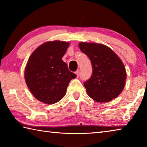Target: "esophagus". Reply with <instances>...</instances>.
Instances as JSON below:
<instances>
[{
	"instance_id": "esophagus-1",
	"label": "esophagus",
	"mask_w": 147,
	"mask_h": 147,
	"mask_svg": "<svg viewBox=\"0 0 147 147\" xmlns=\"http://www.w3.org/2000/svg\"><path fill=\"white\" fill-rule=\"evenodd\" d=\"M76 77H78L79 76V73H80V71L79 70H77L76 71Z\"/></svg>"
}]
</instances>
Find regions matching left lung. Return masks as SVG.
<instances>
[{"label": "left lung", "mask_w": 147, "mask_h": 147, "mask_svg": "<svg viewBox=\"0 0 147 147\" xmlns=\"http://www.w3.org/2000/svg\"><path fill=\"white\" fill-rule=\"evenodd\" d=\"M81 51L90 59L93 73L84 83L88 95L98 102H108L123 91L126 72L119 56L102 44L81 42Z\"/></svg>", "instance_id": "8db88e82"}]
</instances>
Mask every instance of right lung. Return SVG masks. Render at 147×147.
<instances>
[{
    "label": "right lung",
    "instance_id": "right-lung-1",
    "mask_svg": "<svg viewBox=\"0 0 147 147\" xmlns=\"http://www.w3.org/2000/svg\"><path fill=\"white\" fill-rule=\"evenodd\" d=\"M69 46L68 42H46L30 56L24 78L32 94L41 102H58L65 94L69 83L76 78L61 59Z\"/></svg>",
    "mask_w": 147,
    "mask_h": 147
}]
</instances>
